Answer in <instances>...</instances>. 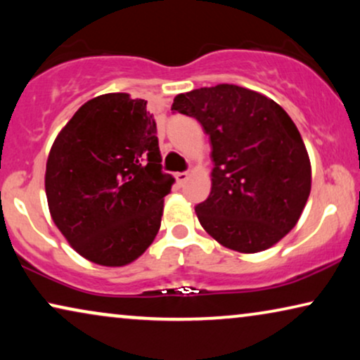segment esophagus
Wrapping results in <instances>:
<instances>
[{
    "label": "esophagus",
    "instance_id": "1",
    "mask_svg": "<svg viewBox=\"0 0 360 360\" xmlns=\"http://www.w3.org/2000/svg\"><path fill=\"white\" fill-rule=\"evenodd\" d=\"M175 180H176V184L181 186L186 180H188V174H186V172H179V174H175Z\"/></svg>",
    "mask_w": 360,
    "mask_h": 360
}]
</instances>
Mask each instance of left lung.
<instances>
[{"label":"left lung","instance_id":"1","mask_svg":"<svg viewBox=\"0 0 360 360\" xmlns=\"http://www.w3.org/2000/svg\"><path fill=\"white\" fill-rule=\"evenodd\" d=\"M172 111L203 126L211 141V191L195 211L224 248L260 252L288 234L311 190L300 131L270 98L238 85L176 95Z\"/></svg>","mask_w":360,"mask_h":360}]
</instances>
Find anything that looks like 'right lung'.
I'll return each instance as SVG.
<instances>
[{"instance_id":"obj_1","label":"right lung","mask_w":360,"mask_h":360,"mask_svg":"<svg viewBox=\"0 0 360 360\" xmlns=\"http://www.w3.org/2000/svg\"><path fill=\"white\" fill-rule=\"evenodd\" d=\"M160 162L146 100L108 93L73 115L49 154L46 195L53 223L78 254L121 267L146 252L174 184Z\"/></svg>"}]
</instances>
